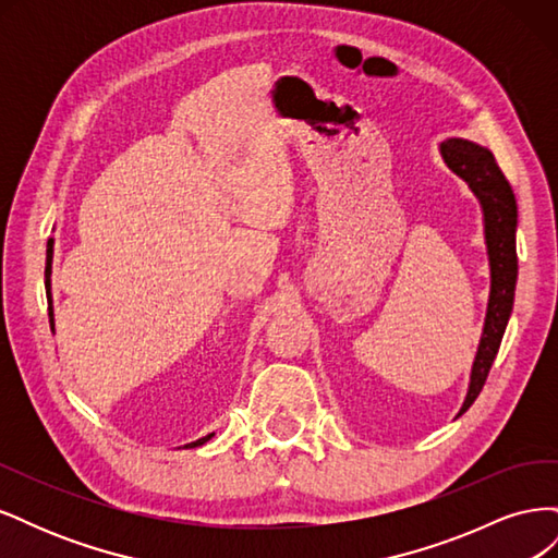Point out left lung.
I'll return each mask as SVG.
<instances>
[{
	"mask_svg": "<svg viewBox=\"0 0 558 558\" xmlns=\"http://www.w3.org/2000/svg\"><path fill=\"white\" fill-rule=\"evenodd\" d=\"M442 156L451 170L468 181L470 189L475 191L482 202L488 260H492V295H488L480 351L475 365H472L468 398L461 408L463 414L482 393L488 369H492L500 349L502 332L508 328V318L512 314L517 286V202L508 179L500 172L488 148L465 140H449L442 144Z\"/></svg>",
	"mask_w": 558,
	"mask_h": 558,
	"instance_id": "8db88e82",
	"label": "left lung"
}]
</instances>
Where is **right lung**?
I'll return each mask as SVG.
<instances>
[{
  "label": "right lung",
  "instance_id": "add662e5",
  "mask_svg": "<svg viewBox=\"0 0 558 558\" xmlns=\"http://www.w3.org/2000/svg\"><path fill=\"white\" fill-rule=\"evenodd\" d=\"M50 258H53V246H50V242H48V248H46V277L50 275ZM46 289H48V298H50V281H48V279H46ZM48 316H50V320H53V310H50V307H48ZM207 440H211V435L202 437V440L193 442V447H197V445H205Z\"/></svg>",
  "mask_w": 558,
  "mask_h": 558
}]
</instances>
